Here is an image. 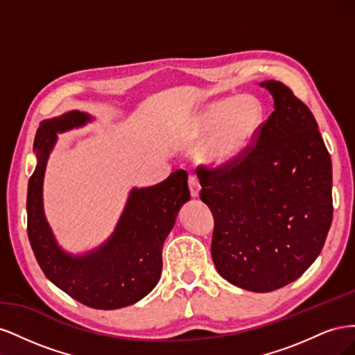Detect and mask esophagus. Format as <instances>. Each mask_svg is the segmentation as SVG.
<instances>
[{
	"label": "esophagus",
	"mask_w": 355,
	"mask_h": 355,
	"mask_svg": "<svg viewBox=\"0 0 355 355\" xmlns=\"http://www.w3.org/2000/svg\"><path fill=\"white\" fill-rule=\"evenodd\" d=\"M188 184H189L191 196L194 197V198H197V197L200 196V189H201V185H200V180H198V178H197L196 175H191V176H189V180H188Z\"/></svg>",
	"instance_id": "esophagus-1"
}]
</instances>
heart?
Here are the masks:
<instances>
[{
  "label": "heart",
  "instance_id": "1",
  "mask_svg": "<svg viewBox=\"0 0 355 355\" xmlns=\"http://www.w3.org/2000/svg\"><path fill=\"white\" fill-rule=\"evenodd\" d=\"M262 120V103L253 96L219 99L209 103L197 115L187 141L189 145H198L211 133L201 148V158L210 164H225L240 157L252 145Z\"/></svg>",
  "mask_w": 355,
  "mask_h": 355
}]
</instances>
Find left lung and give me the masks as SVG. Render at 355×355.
I'll list each match as a JSON object with an SVG mask.
<instances>
[{"instance_id":"8db88e82","label":"left lung","mask_w":355,"mask_h":355,"mask_svg":"<svg viewBox=\"0 0 355 355\" xmlns=\"http://www.w3.org/2000/svg\"><path fill=\"white\" fill-rule=\"evenodd\" d=\"M274 112L245 151L198 166L200 198L214 218L218 272L250 292L297 280L323 249L333 218L331 159L308 106L282 81L261 83Z\"/></svg>"}]
</instances>
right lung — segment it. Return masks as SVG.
<instances>
[{
  "label": "right lung",
  "instance_id": "right-lung-1",
  "mask_svg": "<svg viewBox=\"0 0 355 355\" xmlns=\"http://www.w3.org/2000/svg\"><path fill=\"white\" fill-rule=\"evenodd\" d=\"M90 116L71 111L41 121L35 135L37 167L28 184V237L49 280L78 302L116 309L146 296L161 277V250L178 211L191 198L188 175L176 170L159 184L133 189L111 239L98 250L73 257L56 244L42 210V179L56 133L80 127Z\"/></svg>",
  "mask_w": 355,
  "mask_h": 355
}]
</instances>
